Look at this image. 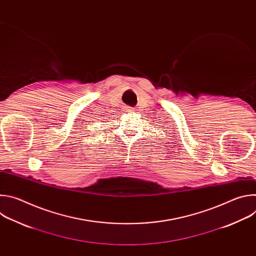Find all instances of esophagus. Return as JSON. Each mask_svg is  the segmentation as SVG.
<instances>
[{
  "mask_svg": "<svg viewBox=\"0 0 256 256\" xmlns=\"http://www.w3.org/2000/svg\"><path fill=\"white\" fill-rule=\"evenodd\" d=\"M134 110V107H126V112H132Z\"/></svg>",
  "mask_w": 256,
  "mask_h": 256,
  "instance_id": "1",
  "label": "esophagus"
}]
</instances>
